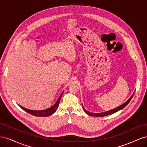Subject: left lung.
I'll list each match as a JSON object with an SVG mask.
<instances>
[{"label":"left lung","mask_w":147,"mask_h":147,"mask_svg":"<svg viewBox=\"0 0 147 147\" xmlns=\"http://www.w3.org/2000/svg\"><path fill=\"white\" fill-rule=\"evenodd\" d=\"M134 92L133 93L132 95L130 97V98L126 102H124V103L122 105L118 106V107H117V108L112 109V110H109V111H107V112H102V113H92V112H88V111H87L84 108V107H83V104H82L83 109L84 112H85L86 114H88V115H91V116H93V117H99L107 116V115H111V114H113V113H116V112H118V111H119V110H121V109H123V108L125 107L129 104V102L131 101V100L132 99V97H133V96H134Z\"/></svg>","instance_id":"8db88e82"}]
</instances>
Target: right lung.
Masks as SVG:
<instances>
[{"label":"right lung","instance_id":"1","mask_svg":"<svg viewBox=\"0 0 147 147\" xmlns=\"http://www.w3.org/2000/svg\"><path fill=\"white\" fill-rule=\"evenodd\" d=\"M63 92H64V91L62 92V93L61 94V95L59 96V98L57 99V101L56 102V103L53 105V106H51V107L48 108L47 109H45V110H29V109H26L24 107H22L21 105H19V106L20 107L23 109L24 111H26V112H28L31 115H34V116H36V117H48V116H50V115H51L52 114L54 113L56 110L57 109V107H58L59 106V102H60V100L61 99V97L62 96H63Z\"/></svg>","mask_w":147,"mask_h":147}]
</instances>
